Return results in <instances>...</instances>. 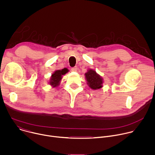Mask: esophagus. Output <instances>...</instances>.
Masks as SVG:
<instances>
[{"instance_id":"1","label":"esophagus","mask_w":155,"mask_h":155,"mask_svg":"<svg viewBox=\"0 0 155 155\" xmlns=\"http://www.w3.org/2000/svg\"><path fill=\"white\" fill-rule=\"evenodd\" d=\"M71 71H72V72H77V71H78V68H77V67H74V68H72L71 69Z\"/></svg>"}]
</instances>
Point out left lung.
<instances>
[{
  "label": "left lung",
  "instance_id": "obj_1",
  "mask_svg": "<svg viewBox=\"0 0 155 155\" xmlns=\"http://www.w3.org/2000/svg\"><path fill=\"white\" fill-rule=\"evenodd\" d=\"M84 75L87 84L92 90H98L103 86V78L95 71L91 69L87 70Z\"/></svg>",
  "mask_w": 155,
  "mask_h": 155
}]
</instances>
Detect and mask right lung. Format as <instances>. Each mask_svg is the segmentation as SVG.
<instances>
[{"mask_svg": "<svg viewBox=\"0 0 155 155\" xmlns=\"http://www.w3.org/2000/svg\"><path fill=\"white\" fill-rule=\"evenodd\" d=\"M68 69L64 68L62 70H56L51 75L49 84L53 87H55L59 85L61 80L62 78V75H65L66 73L68 72Z\"/></svg>", "mask_w": 155, "mask_h": 155, "instance_id": "obj_1", "label": "right lung"}]
</instances>
